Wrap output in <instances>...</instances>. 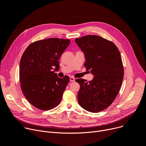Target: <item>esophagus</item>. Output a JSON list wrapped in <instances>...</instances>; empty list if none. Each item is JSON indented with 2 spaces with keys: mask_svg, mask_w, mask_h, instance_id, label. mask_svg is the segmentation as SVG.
Segmentation results:
<instances>
[{
  "mask_svg": "<svg viewBox=\"0 0 146 146\" xmlns=\"http://www.w3.org/2000/svg\"><path fill=\"white\" fill-rule=\"evenodd\" d=\"M70 82H74L75 81V78L73 77H70Z\"/></svg>",
  "mask_w": 146,
  "mask_h": 146,
  "instance_id": "esophagus-1",
  "label": "esophagus"
}]
</instances>
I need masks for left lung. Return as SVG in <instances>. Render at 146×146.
I'll list each match as a JSON object with an SVG mask.
<instances>
[{"label": "left lung", "mask_w": 146, "mask_h": 146, "mask_svg": "<svg viewBox=\"0 0 146 146\" xmlns=\"http://www.w3.org/2000/svg\"><path fill=\"white\" fill-rule=\"evenodd\" d=\"M75 42L84 54L86 70L94 76L89 82L76 80L80 86L78 104L87 111L99 112L111 105L121 89L124 70L120 52L112 42L98 35L76 38Z\"/></svg>", "instance_id": "obj_1"}]
</instances>
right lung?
I'll use <instances>...</instances> for the list:
<instances>
[{
    "label": "right lung",
    "mask_w": 146,
    "mask_h": 146,
    "mask_svg": "<svg viewBox=\"0 0 146 146\" xmlns=\"http://www.w3.org/2000/svg\"><path fill=\"white\" fill-rule=\"evenodd\" d=\"M69 44V39L48 38L31 44L24 52L20 63L21 87L26 99L36 108L46 111L60 102L70 79L68 76L59 78L55 70Z\"/></svg>",
    "instance_id": "right-lung-1"
}]
</instances>
